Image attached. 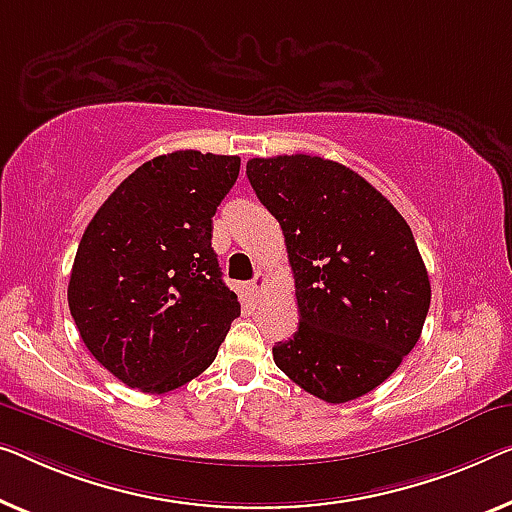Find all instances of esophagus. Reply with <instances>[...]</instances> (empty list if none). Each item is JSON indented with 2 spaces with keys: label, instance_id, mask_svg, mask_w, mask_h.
<instances>
[{
  "label": "esophagus",
  "instance_id": "34e87169",
  "mask_svg": "<svg viewBox=\"0 0 512 512\" xmlns=\"http://www.w3.org/2000/svg\"><path fill=\"white\" fill-rule=\"evenodd\" d=\"M250 285H253V292H255V294H264L266 287H269V278H266L264 271H257Z\"/></svg>",
  "mask_w": 512,
  "mask_h": 512
}]
</instances>
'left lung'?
Segmentation results:
<instances>
[{
    "label": "left lung",
    "instance_id": "8db88e82",
    "mask_svg": "<svg viewBox=\"0 0 512 512\" xmlns=\"http://www.w3.org/2000/svg\"><path fill=\"white\" fill-rule=\"evenodd\" d=\"M246 174L285 234L299 303V331L273 347V361L319 400L361 398L416 347L430 308L411 227L335 160L253 158Z\"/></svg>",
    "mask_w": 512,
    "mask_h": 512
}]
</instances>
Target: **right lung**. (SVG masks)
<instances>
[{
    "label": "right lung",
    "mask_w": 512,
    "mask_h": 512,
    "mask_svg": "<svg viewBox=\"0 0 512 512\" xmlns=\"http://www.w3.org/2000/svg\"><path fill=\"white\" fill-rule=\"evenodd\" d=\"M239 156L174 151L137 167L87 225L68 308L91 356L142 393L202 375L241 305L211 248Z\"/></svg>",
    "instance_id": "add662e5"
}]
</instances>
